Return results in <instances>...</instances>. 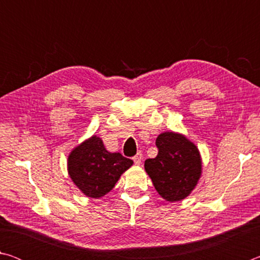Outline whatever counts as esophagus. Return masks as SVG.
<instances>
[{"instance_id":"1","label":"esophagus","mask_w":260,"mask_h":260,"mask_svg":"<svg viewBox=\"0 0 260 260\" xmlns=\"http://www.w3.org/2000/svg\"><path fill=\"white\" fill-rule=\"evenodd\" d=\"M142 159H143V156H142V153H141V152H139L138 155H136V156L133 158L135 165H141V162H142Z\"/></svg>"}]
</instances>
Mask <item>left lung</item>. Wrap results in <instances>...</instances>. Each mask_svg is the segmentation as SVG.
I'll return each mask as SVG.
<instances>
[{
    "label": "left lung",
    "instance_id": "1",
    "mask_svg": "<svg viewBox=\"0 0 260 260\" xmlns=\"http://www.w3.org/2000/svg\"><path fill=\"white\" fill-rule=\"evenodd\" d=\"M158 155L144 161V170L157 192L167 202L190 195L202 175V157L195 143L183 134L164 132L156 140Z\"/></svg>",
    "mask_w": 260,
    "mask_h": 260
}]
</instances>
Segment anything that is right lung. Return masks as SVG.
<instances>
[{
    "instance_id": "obj_1",
    "label": "right lung",
    "mask_w": 260,
    "mask_h": 260,
    "mask_svg": "<svg viewBox=\"0 0 260 260\" xmlns=\"http://www.w3.org/2000/svg\"><path fill=\"white\" fill-rule=\"evenodd\" d=\"M133 165L119 152H110L98 135L78 144L68 157V172L83 195L101 199L111 191L121 174Z\"/></svg>"
}]
</instances>
